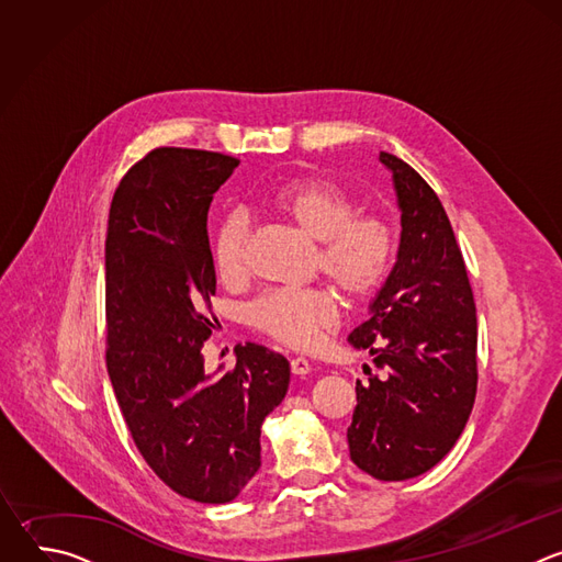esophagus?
Here are the masks:
<instances>
[{
	"label": "esophagus",
	"mask_w": 562,
	"mask_h": 562,
	"mask_svg": "<svg viewBox=\"0 0 562 562\" xmlns=\"http://www.w3.org/2000/svg\"><path fill=\"white\" fill-rule=\"evenodd\" d=\"M291 371H293L295 375H306V373L311 371V364H308L306 358L295 356V358H291Z\"/></svg>",
	"instance_id": "obj_1"
}]
</instances>
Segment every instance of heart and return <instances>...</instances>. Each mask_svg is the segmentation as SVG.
I'll use <instances>...</instances> for the list:
<instances>
[{
    "instance_id": "b5f03b06",
    "label": "heart",
    "mask_w": 562,
    "mask_h": 562,
    "mask_svg": "<svg viewBox=\"0 0 562 562\" xmlns=\"http://www.w3.org/2000/svg\"><path fill=\"white\" fill-rule=\"evenodd\" d=\"M269 206L317 243L313 269L349 300H364L382 286L397 249L393 224L384 215L360 211L351 193L323 180L286 182L271 193ZM247 215H224L211 239L213 267L222 282L247 280ZM338 313L340 302L325 286L273 289L254 300L249 323L278 342L306 349L336 325Z\"/></svg>"
}]
</instances>
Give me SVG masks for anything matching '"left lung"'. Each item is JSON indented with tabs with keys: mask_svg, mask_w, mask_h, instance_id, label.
<instances>
[{
	"mask_svg": "<svg viewBox=\"0 0 562 562\" xmlns=\"http://www.w3.org/2000/svg\"><path fill=\"white\" fill-rule=\"evenodd\" d=\"M400 206L397 260L349 336L386 373L356 382L351 460L378 480L436 467L460 438L477 386V325L467 267L436 191L403 159L380 153Z\"/></svg>",
	"mask_w": 562,
	"mask_h": 562,
	"instance_id": "8db88e82",
	"label": "left lung"
}]
</instances>
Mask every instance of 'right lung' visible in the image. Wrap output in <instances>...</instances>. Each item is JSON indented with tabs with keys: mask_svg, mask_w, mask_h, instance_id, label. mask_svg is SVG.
<instances>
[{
	"mask_svg": "<svg viewBox=\"0 0 562 562\" xmlns=\"http://www.w3.org/2000/svg\"><path fill=\"white\" fill-rule=\"evenodd\" d=\"M239 159L162 146L115 189L106 233V367L146 464L176 494L206 505L237 498L260 469V429L289 389V362L237 347L211 375L215 267L206 217Z\"/></svg>",
	"mask_w": 562,
	"mask_h": 562,
	"instance_id": "add662e5",
	"label": "right lung"
}]
</instances>
